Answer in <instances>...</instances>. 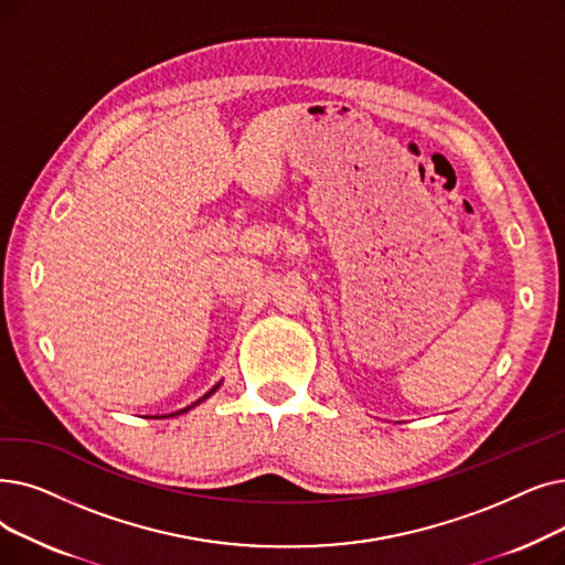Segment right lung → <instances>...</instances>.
Wrapping results in <instances>:
<instances>
[{
    "label": "right lung",
    "instance_id": "1",
    "mask_svg": "<svg viewBox=\"0 0 565 565\" xmlns=\"http://www.w3.org/2000/svg\"><path fill=\"white\" fill-rule=\"evenodd\" d=\"M216 387H218V385H214V387H212V390H210V392H207V395H205V397H201V399H199V402H195V404H201V402H203V399H207V397H210V395H212V392H214V390H216ZM189 408H191V406H189ZM189 408H184V411H189Z\"/></svg>",
    "mask_w": 565,
    "mask_h": 565
}]
</instances>
